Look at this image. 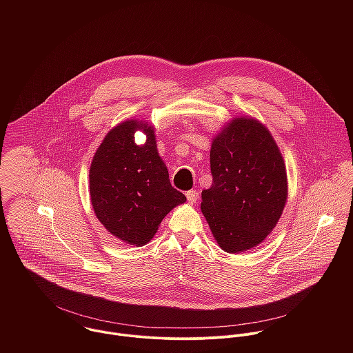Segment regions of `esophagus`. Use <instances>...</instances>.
<instances>
[{"mask_svg": "<svg viewBox=\"0 0 353 353\" xmlns=\"http://www.w3.org/2000/svg\"><path fill=\"white\" fill-rule=\"evenodd\" d=\"M186 199L190 203H194L199 200V193L196 190H189V192H186Z\"/></svg>", "mask_w": 353, "mask_h": 353, "instance_id": "obj_1", "label": "esophagus"}]
</instances>
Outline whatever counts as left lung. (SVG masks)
I'll return each instance as SVG.
<instances>
[{
  "label": "left lung",
  "mask_w": 353,
  "mask_h": 353,
  "mask_svg": "<svg viewBox=\"0 0 353 353\" xmlns=\"http://www.w3.org/2000/svg\"><path fill=\"white\" fill-rule=\"evenodd\" d=\"M212 186L201 193V212L225 252L261 245L274 230L288 199L287 168L268 128L235 117L212 139Z\"/></svg>",
  "instance_id": "8db88e82"
}]
</instances>
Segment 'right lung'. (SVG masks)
I'll use <instances>...</instances> for the list:
<instances>
[{
	"label": "right lung",
	"mask_w": 353,
	"mask_h": 353,
	"mask_svg": "<svg viewBox=\"0 0 353 353\" xmlns=\"http://www.w3.org/2000/svg\"><path fill=\"white\" fill-rule=\"evenodd\" d=\"M146 134L144 145L134 133ZM90 197L103 227L133 246L147 245L161 220L186 197L171 186L159 156L154 126L126 119L114 126L95 152L90 168Z\"/></svg>",
	"instance_id": "obj_1"
}]
</instances>
